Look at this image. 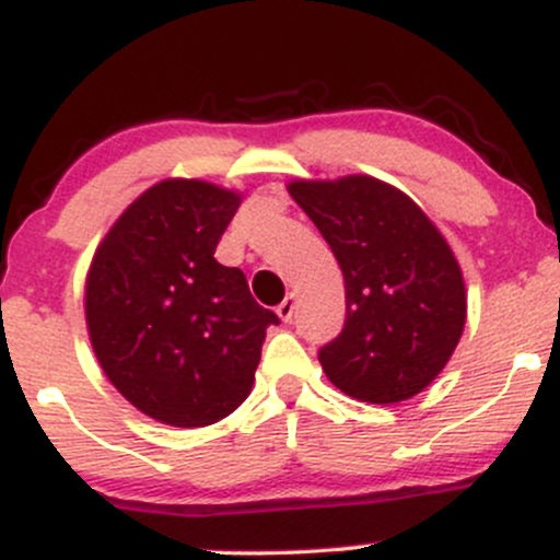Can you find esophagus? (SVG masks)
I'll return each mask as SVG.
<instances>
[{
  "label": "esophagus",
  "mask_w": 560,
  "mask_h": 560,
  "mask_svg": "<svg viewBox=\"0 0 560 560\" xmlns=\"http://www.w3.org/2000/svg\"><path fill=\"white\" fill-rule=\"evenodd\" d=\"M276 313H279V318L284 320V324H289V320H292V316H294V294H289V298L281 302L279 307H276Z\"/></svg>",
  "instance_id": "34e87169"
}]
</instances>
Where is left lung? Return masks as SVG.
I'll use <instances>...</instances> for the list:
<instances>
[{"label": "left lung", "mask_w": 560, "mask_h": 560, "mask_svg": "<svg viewBox=\"0 0 560 560\" xmlns=\"http://www.w3.org/2000/svg\"><path fill=\"white\" fill-rule=\"evenodd\" d=\"M345 276V329L318 361L361 402L410 400L440 376L466 326V284L440 229L374 176L289 182Z\"/></svg>", "instance_id": "8db88e82"}]
</instances>
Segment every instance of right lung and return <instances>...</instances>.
<instances>
[{
  "instance_id": "add662e5",
  "label": "right lung",
  "mask_w": 560,
  "mask_h": 560,
  "mask_svg": "<svg viewBox=\"0 0 560 560\" xmlns=\"http://www.w3.org/2000/svg\"><path fill=\"white\" fill-rule=\"evenodd\" d=\"M240 205V191L165 178L128 205L89 266L96 361L133 408L168 427L234 413L253 389L266 329L279 324L240 268L213 258Z\"/></svg>"
}]
</instances>
